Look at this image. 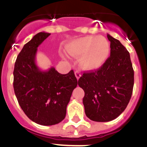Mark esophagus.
<instances>
[{"instance_id":"obj_1","label":"esophagus","mask_w":147,"mask_h":147,"mask_svg":"<svg viewBox=\"0 0 147 147\" xmlns=\"http://www.w3.org/2000/svg\"><path fill=\"white\" fill-rule=\"evenodd\" d=\"M75 77H76L78 80V79L80 78V76H81V74H80V72H79V71H75Z\"/></svg>"}]
</instances>
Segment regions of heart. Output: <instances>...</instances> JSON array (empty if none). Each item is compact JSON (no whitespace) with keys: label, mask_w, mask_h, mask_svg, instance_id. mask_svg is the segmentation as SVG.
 <instances>
[{"label":"heart","mask_w":147,"mask_h":147,"mask_svg":"<svg viewBox=\"0 0 147 147\" xmlns=\"http://www.w3.org/2000/svg\"><path fill=\"white\" fill-rule=\"evenodd\" d=\"M67 51L74 57H78L83 69L94 71L105 64L111 51L110 43L101 36H87L75 39L67 45Z\"/></svg>","instance_id":"1"}]
</instances>
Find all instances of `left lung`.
<instances>
[{
  "instance_id": "obj_1",
  "label": "left lung",
  "mask_w": 147,
  "mask_h": 147,
  "mask_svg": "<svg viewBox=\"0 0 147 147\" xmlns=\"http://www.w3.org/2000/svg\"><path fill=\"white\" fill-rule=\"evenodd\" d=\"M111 55L100 68L83 72L78 85L84 91L86 116L105 122L117 118L127 106L133 93L134 71L129 53L118 39L108 34Z\"/></svg>"
}]
</instances>
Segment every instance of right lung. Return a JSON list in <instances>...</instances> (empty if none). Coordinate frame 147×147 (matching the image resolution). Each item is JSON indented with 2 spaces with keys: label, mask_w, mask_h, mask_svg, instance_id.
I'll list each match as a JSON object with an SVG mask.
<instances>
[{
  "label": "right lung",
  "mask_w": 147,
  "mask_h": 147,
  "mask_svg": "<svg viewBox=\"0 0 147 147\" xmlns=\"http://www.w3.org/2000/svg\"><path fill=\"white\" fill-rule=\"evenodd\" d=\"M51 34L40 32L26 43L14 64V93L20 106L31 121L45 126L65 118L67 106L78 85L74 71L62 75L51 67L39 69L36 64L37 47Z\"/></svg>",
  "instance_id": "right-lung-1"
}]
</instances>
